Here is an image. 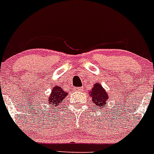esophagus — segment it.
<instances>
[{"label":"esophagus","mask_w":154,"mask_h":154,"mask_svg":"<svg viewBox=\"0 0 154 154\" xmlns=\"http://www.w3.org/2000/svg\"><path fill=\"white\" fill-rule=\"evenodd\" d=\"M82 89H83V88L82 87H77V88H75V90L76 91H82Z\"/></svg>","instance_id":"esophagus-1"}]
</instances>
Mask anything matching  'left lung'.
I'll return each mask as SVG.
<instances>
[{
  "label": "left lung",
  "mask_w": 154,
  "mask_h": 154,
  "mask_svg": "<svg viewBox=\"0 0 154 154\" xmlns=\"http://www.w3.org/2000/svg\"><path fill=\"white\" fill-rule=\"evenodd\" d=\"M89 96L92 98V103H93L96 106H98L99 109H100V107L103 108L105 105L108 103L107 102L109 99L108 93L105 91V89L99 83H96L94 85Z\"/></svg>",
  "instance_id": "left-lung-1"
}]
</instances>
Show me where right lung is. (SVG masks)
<instances>
[{
    "mask_svg": "<svg viewBox=\"0 0 154 154\" xmlns=\"http://www.w3.org/2000/svg\"><path fill=\"white\" fill-rule=\"evenodd\" d=\"M67 95V92H64L62 88L59 86H54L49 97L46 99L47 101L45 102V104L48 105L49 107L58 106L60 105L61 103L64 101L63 99L66 97Z\"/></svg>",
    "mask_w": 154,
    "mask_h": 154,
    "instance_id": "right-lung-1",
    "label": "right lung"
}]
</instances>
